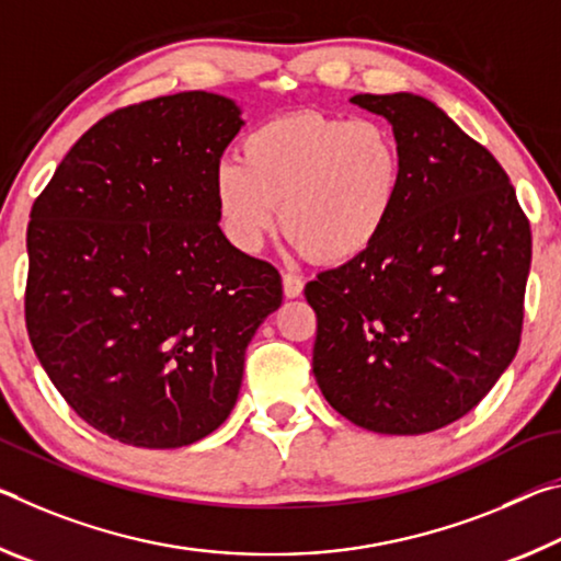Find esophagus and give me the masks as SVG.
<instances>
[{
	"label": "esophagus",
	"instance_id": "obj_1",
	"mask_svg": "<svg viewBox=\"0 0 561 561\" xmlns=\"http://www.w3.org/2000/svg\"><path fill=\"white\" fill-rule=\"evenodd\" d=\"M283 293L286 298H298L302 293V280L298 278L296 273H283Z\"/></svg>",
	"mask_w": 561,
	"mask_h": 561
}]
</instances>
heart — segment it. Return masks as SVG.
Wrapping results in <instances>:
<instances>
[{
	"mask_svg": "<svg viewBox=\"0 0 561 561\" xmlns=\"http://www.w3.org/2000/svg\"><path fill=\"white\" fill-rule=\"evenodd\" d=\"M400 144L375 118L296 112L255 126L241 159L214 173L220 228L255 253L275 233L320 263H351L380 241L400 201Z\"/></svg>",
	"mask_w": 561,
	"mask_h": 561,
	"instance_id": "heart-1",
	"label": "heart"
}]
</instances>
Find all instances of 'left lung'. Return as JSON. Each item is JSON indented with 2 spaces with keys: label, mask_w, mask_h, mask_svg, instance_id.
<instances>
[{
  "label": "left lung",
  "mask_w": 561,
  "mask_h": 561,
  "mask_svg": "<svg viewBox=\"0 0 561 561\" xmlns=\"http://www.w3.org/2000/svg\"><path fill=\"white\" fill-rule=\"evenodd\" d=\"M351 101L392 126L405 176L380 241L306 286L313 375L357 427L425 435L467 415L517 353L529 220L497 159L433 101Z\"/></svg>",
  "instance_id": "left-lung-1"
}]
</instances>
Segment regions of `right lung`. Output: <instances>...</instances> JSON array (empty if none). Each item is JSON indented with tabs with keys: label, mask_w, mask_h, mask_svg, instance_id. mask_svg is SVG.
Masks as SVG:
<instances>
[{
	"label": "right lung",
	"mask_w": 561,
	"mask_h": 561,
	"mask_svg": "<svg viewBox=\"0 0 561 561\" xmlns=\"http://www.w3.org/2000/svg\"><path fill=\"white\" fill-rule=\"evenodd\" d=\"M245 122L181 91L94 124L34 201L26 330L77 415L124 445H194L231 415L280 275L220 231L214 173Z\"/></svg>",
	"instance_id": "add662e5"
}]
</instances>
